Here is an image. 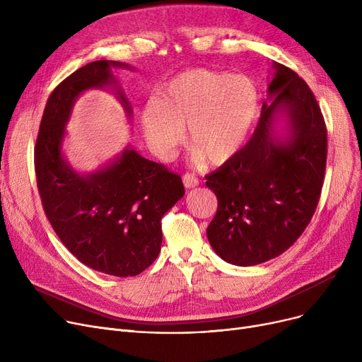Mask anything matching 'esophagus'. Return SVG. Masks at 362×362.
Instances as JSON below:
<instances>
[{
	"label": "esophagus",
	"instance_id": "34e87169",
	"mask_svg": "<svg viewBox=\"0 0 362 362\" xmlns=\"http://www.w3.org/2000/svg\"><path fill=\"white\" fill-rule=\"evenodd\" d=\"M182 179H183V185H185V187H187V189L195 187V186H198V185H199L198 177H197L195 175H192V173H185Z\"/></svg>",
	"mask_w": 362,
	"mask_h": 362
}]
</instances>
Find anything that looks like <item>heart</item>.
Wrapping results in <instances>:
<instances>
[{
    "mask_svg": "<svg viewBox=\"0 0 362 362\" xmlns=\"http://www.w3.org/2000/svg\"><path fill=\"white\" fill-rule=\"evenodd\" d=\"M258 110L259 92L250 78L192 69L142 108L141 126L151 151L164 160L173 156L187 126V145L195 157L218 165L245 145Z\"/></svg>",
    "mask_w": 362,
    "mask_h": 362,
    "instance_id": "b5f03b06",
    "label": "heart"
}]
</instances>
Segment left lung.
I'll use <instances>...</instances> for the list:
<instances>
[{
    "label": "left lung",
    "instance_id": "1",
    "mask_svg": "<svg viewBox=\"0 0 362 362\" xmlns=\"http://www.w3.org/2000/svg\"><path fill=\"white\" fill-rule=\"evenodd\" d=\"M273 69V101L264 103L252 138L205 176L218 201L208 240L240 267L291 248L315 213L326 173L327 129L313 90L289 67L274 62ZM279 112L287 116L286 139L275 133Z\"/></svg>",
    "mask_w": 362,
    "mask_h": 362
}]
</instances>
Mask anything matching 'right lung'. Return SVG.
Instances as JSON below:
<instances>
[{
	"mask_svg": "<svg viewBox=\"0 0 362 362\" xmlns=\"http://www.w3.org/2000/svg\"><path fill=\"white\" fill-rule=\"evenodd\" d=\"M112 67L129 69L119 62H92L51 92L36 138L35 173L45 216L66 248L92 270L129 277L157 259L161 218L185 187L179 175L130 148L90 175H79L63 157L64 127L82 92L114 86L132 114Z\"/></svg>",
	"mask_w": 362,
	"mask_h": 362,
	"instance_id": "obj_1",
	"label": "right lung"
}]
</instances>
